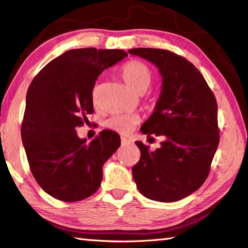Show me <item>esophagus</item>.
Returning <instances> with one entry per match:
<instances>
[{
	"instance_id": "esophagus-1",
	"label": "esophagus",
	"mask_w": 248,
	"mask_h": 248,
	"mask_svg": "<svg viewBox=\"0 0 248 248\" xmlns=\"http://www.w3.org/2000/svg\"><path fill=\"white\" fill-rule=\"evenodd\" d=\"M131 140L130 139H127V138H121V144L123 145H125V144H130L131 143Z\"/></svg>"
}]
</instances>
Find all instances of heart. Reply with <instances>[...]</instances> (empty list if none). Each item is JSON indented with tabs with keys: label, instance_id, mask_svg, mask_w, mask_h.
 <instances>
[{
	"label": "heart",
	"instance_id": "1",
	"mask_svg": "<svg viewBox=\"0 0 248 248\" xmlns=\"http://www.w3.org/2000/svg\"><path fill=\"white\" fill-rule=\"evenodd\" d=\"M120 77L124 83L137 93H144L153 79V72L150 66L137 59H132L121 66ZM97 89L93 91V99L96 100ZM139 123V117L136 115L117 114L106 121V127L120 134H128L134 124Z\"/></svg>",
	"mask_w": 248,
	"mask_h": 248
}]
</instances>
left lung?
Wrapping results in <instances>:
<instances>
[{
  "label": "left lung",
  "mask_w": 248,
  "mask_h": 248,
  "mask_svg": "<svg viewBox=\"0 0 248 248\" xmlns=\"http://www.w3.org/2000/svg\"><path fill=\"white\" fill-rule=\"evenodd\" d=\"M129 52L152 62L162 75L161 96L141 131L165 139L154 152L136 142L141 157L132 169L133 179L146 198L173 202L196 191L208 177L220 141L216 96L184 57L154 48Z\"/></svg>",
  "instance_id": "1"
}]
</instances>
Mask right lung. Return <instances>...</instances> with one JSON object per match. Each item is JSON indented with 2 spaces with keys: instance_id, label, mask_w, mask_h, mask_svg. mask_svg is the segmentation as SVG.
<instances>
[{
  "instance_id": "obj_1",
  "label": "right lung",
  "mask_w": 248,
  "mask_h": 248,
  "mask_svg": "<svg viewBox=\"0 0 248 248\" xmlns=\"http://www.w3.org/2000/svg\"><path fill=\"white\" fill-rule=\"evenodd\" d=\"M127 56L119 49H72L50 61L31 83L22 140L32 176L53 198L75 202L99 188L104 163L120 146L119 134L103 130L86 143L75 128L94 112L92 94L100 73Z\"/></svg>"
}]
</instances>
